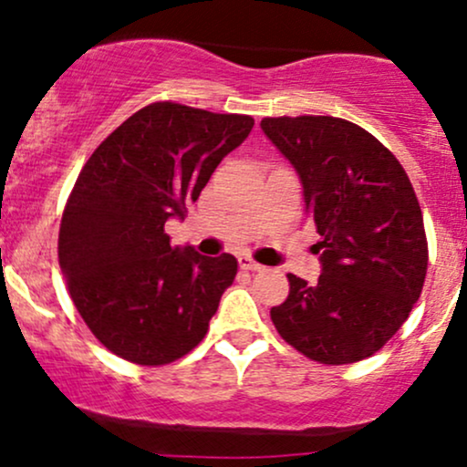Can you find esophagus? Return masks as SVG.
I'll return each instance as SVG.
<instances>
[{
	"instance_id": "obj_1",
	"label": "esophagus",
	"mask_w": 467,
	"mask_h": 467,
	"mask_svg": "<svg viewBox=\"0 0 467 467\" xmlns=\"http://www.w3.org/2000/svg\"><path fill=\"white\" fill-rule=\"evenodd\" d=\"M239 267L241 270H248V272H261L264 270V265L261 264H256V261H252L250 256H239Z\"/></svg>"
}]
</instances>
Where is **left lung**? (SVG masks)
<instances>
[{
    "mask_svg": "<svg viewBox=\"0 0 467 467\" xmlns=\"http://www.w3.org/2000/svg\"><path fill=\"white\" fill-rule=\"evenodd\" d=\"M261 130L301 178L323 265L316 283L287 275L289 294L272 307V323L316 362H360L404 325L426 278V233L409 175L378 138L342 118H264Z\"/></svg>",
    "mask_w": 467,
    "mask_h": 467,
    "instance_id": "8db88e82",
    "label": "left lung"
}]
</instances>
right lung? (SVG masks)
<instances>
[{
  "label": "right lung",
  "mask_w": 467,
  "mask_h": 467,
  "mask_svg": "<svg viewBox=\"0 0 467 467\" xmlns=\"http://www.w3.org/2000/svg\"><path fill=\"white\" fill-rule=\"evenodd\" d=\"M252 127L250 116L153 103L85 162L63 211L58 264L85 325L111 353L158 367L206 336L237 259L173 248L164 223L184 219Z\"/></svg>",
  "instance_id": "obj_1"
}]
</instances>
